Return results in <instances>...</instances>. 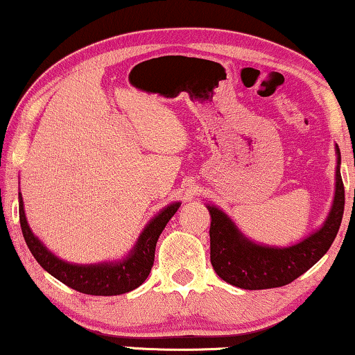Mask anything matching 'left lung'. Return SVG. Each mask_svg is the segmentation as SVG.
Returning a JSON list of instances; mask_svg holds the SVG:
<instances>
[{"label":"left lung","mask_w":355,"mask_h":355,"mask_svg":"<svg viewBox=\"0 0 355 355\" xmlns=\"http://www.w3.org/2000/svg\"><path fill=\"white\" fill-rule=\"evenodd\" d=\"M341 152L336 145V186L333 205L323 225L297 244L275 247L257 244L239 231L234 221L216 205L210 211V260L221 279L241 289H270L293 283L317 263L331 247L344 213Z\"/></svg>","instance_id":"8db88e82"}]
</instances>
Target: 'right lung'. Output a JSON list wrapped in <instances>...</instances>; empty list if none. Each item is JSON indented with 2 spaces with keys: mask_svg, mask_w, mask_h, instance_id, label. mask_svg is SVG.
<instances>
[{
  "mask_svg": "<svg viewBox=\"0 0 355 355\" xmlns=\"http://www.w3.org/2000/svg\"><path fill=\"white\" fill-rule=\"evenodd\" d=\"M179 207H181V202L169 203L158 215H155L140 232L135 245L124 259L77 265L61 260L33 234L27 223L26 211H24L22 193L19 192V220H21L22 234L28 250L32 252L42 268L51 276L69 288L90 295H119L139 288L148 278L153 266L158 237Z\"/></svg>",
  "mask_w": 355,
  "mask_h": 355,
  "instance_id": "1",
  "label": "right lung"
}]
</instances>
